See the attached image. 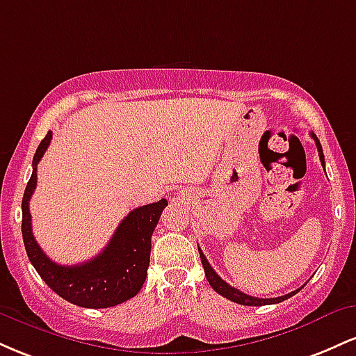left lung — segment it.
<instances>
[{
    "label": "left lung",
    "mask_w": 356,
    "mask_h": 356,
    "mask_svg": "<svg viewBox=\"0 0 356 356\" xmlns=\"http://www.w3.org/2000/svg\"><path fill=\"white\" fill-rule=\"evenodd\" d=\"M312 137H313L314 144H316V147H318V154H320L321 165H323V169H325V155H323V149H321L320 140H318V137L314 136L313 132H312ZM199 254H201L204 273H206V277H207V281H209V284L212 286V289H214L216 293H219L220 296L227 298V300L234 301V303H238V305H244V306L276 305V303H281V301L288 300V298H291L293 295H296V293L300 291L301 288H303V286H301V288L296 289V291H291V293H288V295L277 296V298H256V296H249V295H246V293H243V291H239V289L232 288V286L227 284L224 280H220V276L214 271V269H212V266L209 264V261L206 259V256H204V252L201 251V248H199Z\"/></svg>",
    "instance_id": "obj_1"
}]
</instances>
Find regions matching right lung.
Wrapping results in <instances>:
<instances>
[{
  "mask_svg": "<svg viewBox=\"0 0 356 356\" xmlns=\"http://www.w3.org/2000/svg\"><path fill=\"white\" fill-rule=\"evenodd\" d=\"M51 140V130L40 142L33 157V172L23 194L22 232L26 254L36 273L63 300L81 308H110L130 300L140 291L150 263L152 234L165 199L130 211L118 224L115 234L93 259L75 266H61L42 251L31 231L30 199L36 187V165Z\"/></svg>",
  "mask_w": 356,
  "mask_h": 356,
  "instance_id": "obj_1",
  "label": "right lung"
}]
</instances>
